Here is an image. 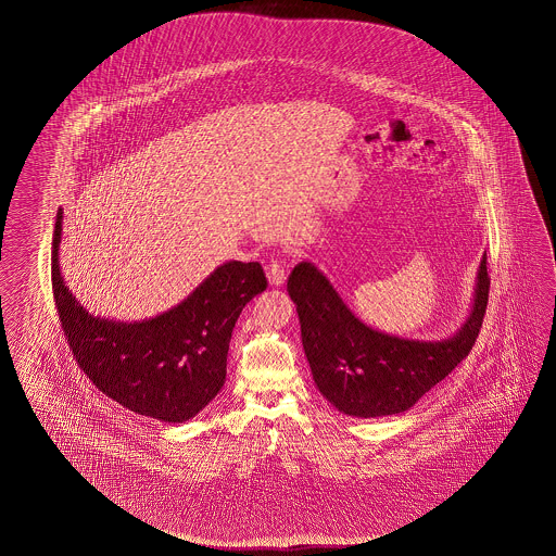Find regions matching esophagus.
Here are the masks:
<instances>
[{
	"label": "esophagus",
	"instance_id": "esophagus-1",
	"mask_svg": "<svg viewBox=\"0 0 556 556\" xmlns=\"http://www.w3.org/2000/svg\"><path fill=\"white\" fill-rule=\"evenodd\" d=\"M267 279L274 285V287H281L285 279H287V271L279 262H271L267 267Z\"/></svg>",
	"mask_w": 556,
	"mask_h": 556
}]
</instances>
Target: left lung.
<instances>
[{
	"mask_svg": "<svg viewBox=\"0 0 556 556\" xmlns=\"http://www.w3.org/2000/svg\"><path fill=\"white\" fill-rule=\"evenodd\" d=\"M489 287L484 252L462 328L446 339L422 341L366 326L309 262L294 265L287 282L314 382L337 410L361 419L409 410L469 355L481 331Z\"/></svg>",
	"mask_w": 556,
	"mask_h": 556,
	"instance_id": "left-lung-1",
	"label": "left lung"
}]
</instances>
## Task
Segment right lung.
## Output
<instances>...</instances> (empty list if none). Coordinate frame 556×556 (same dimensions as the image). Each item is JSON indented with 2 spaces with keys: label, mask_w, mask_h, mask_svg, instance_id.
<instances>
[{
  "label": "right lung",
  "mask_w": 556,
  "mask_h": 556,
  "mask_svg": "<svg viewBox=\"0 0 556 556\" xmlns=\"http://www.w3.org/2000/svg\"><path fill=\"white\" fill-rule=\"evenodd\" d=\"M64 210L55 215L52 289L65 339L77 365L110 400L137 415L186 422L227 380L228 343L238 316L267 279L257 262H225L193 291L155 318L116 321L92 316L60 269Z\"/></svg>",
  "instance_id": "right-lung-1"
}]
</instances>
